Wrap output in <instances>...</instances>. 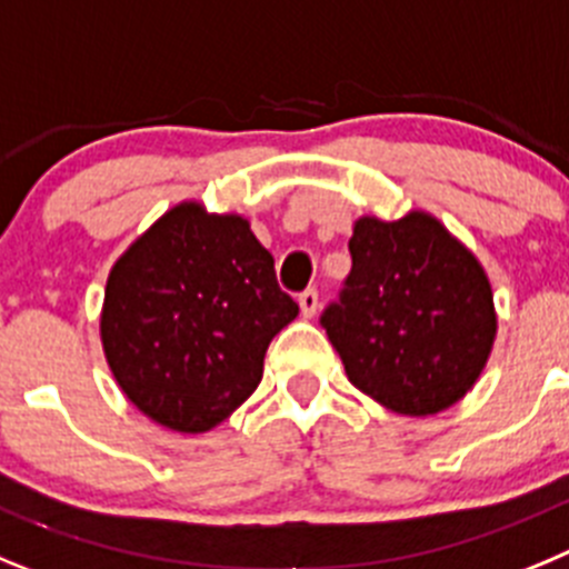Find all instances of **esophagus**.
Returning <instances> with one entry per match:
<instances>
[{
  "label": "esophagus",
  "instance_id": "esophagus-1",
  "mask_svg": "<svg viewBox=\"0 0 569 569\" xmlns=\"http://www.w3.org/2000/svg\"><path fill=\"white\" fill-rule=\"evenodd\" d=\"M297 300H300V311H303V317H315L317 309H320V295H317V289H306Z\"/></svg>",
  "mask_w": 569,
  "mask_h": 569
}]
</instances>
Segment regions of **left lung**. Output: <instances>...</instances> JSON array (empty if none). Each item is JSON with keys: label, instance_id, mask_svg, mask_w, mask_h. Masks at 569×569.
Segmentation results:
<instances>
[{"label": "left lung", "instance_id": "obj_1", "mask_svg": "<svg viewBox=\"0 0 569 569\" xmlns=\"http://www.w3.org/2000/svg\"><path fill=\"white\" fill-rule=\"evenodd\" d=\"M351 272L320 315L351 386L406 417L450 408L479 380L496 337L482 263L437 218H360Z\"/></svg>", "mask_w": 569, "mask_h": 569}]
</instances>
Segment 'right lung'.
Segmentation results:
<instances>
[{
  "label": "right lung",
  "mask_w": 569,
  "mask_h": 569,
  "mask_svg": "<svg viewBox=\"0 0 569 569\" xmlns=\"http://www.w3.org/2000/svg\"><path fill=\"white\" fill-rule=\"evenodd\" d=\"M297 311L247 218L189 201L116 260L101 342L138 411L172 431L203 433L258 388L266 348Z\"/></svg>",
  "instance_id": "obj_1"
}]
</instances>
